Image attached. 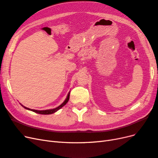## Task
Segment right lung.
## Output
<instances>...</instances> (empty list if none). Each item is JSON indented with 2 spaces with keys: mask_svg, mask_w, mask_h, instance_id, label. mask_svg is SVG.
Instances as JSON below:
<instances>
[{
  "mask_svg": "<svg viewBox=\"0 0 158 158\" xmlns=\"http://www.w3.org/2000/svg\"><path fill=\"white\" fill-rule=\"evenodd\" d=\"M69 97H70V93L68 94V96L67 98H66V99H65V101L62 103L60 106H59L58 107L56 108H55V109H48V110H44V111H37V110H35V109H28L27 107H23L24 108L27 109H29V110H31V111L35 112V113H39V114H52V113H55L56 111H58L59 109H60L61 107H63L64 105L66 104V103H67L69 102Z\"/></svg>",
  "mask_w": 158,
  "mask_h": 158,
  "instance_id": "add662e5",
  "label": "right lung"
}]
</instances>
